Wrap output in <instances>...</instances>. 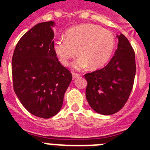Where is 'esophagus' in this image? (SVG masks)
<instances>
[{"label": "esophagus", "instance_id": "1", "mask_svg": "<svg viewBox=\"0 0 150 150\" xmlns=\"http://www.w3.org/2000/svg\"><path fill=\"white\" fill-rule=\"evenodd\" d=\"M72 75H73V79H76L77 77H79V76H80V74H77V73H72Z\"/></svg>", "mask_w": 150, "mask_h": 150}]
</instances>
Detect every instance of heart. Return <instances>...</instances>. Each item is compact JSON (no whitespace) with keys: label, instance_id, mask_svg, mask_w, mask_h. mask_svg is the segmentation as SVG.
<instances>
[{"label":"heart","instance_id":"b5f03b06","mask_svg":"<svg viewBox=\"0 0 150 150\" xmlns=\"http://www.w3.org/2000/svg\"><path fill=\"white\" fill-rule=\"evenodd\" d=\"M115 46L116 40L110 31L86 24L69 29L65 38L55 41L54 50L63 65H68L78 52L79 58L74 62L75 68L80 70L88 65L91 69H97L108 62Z\"/></svg>","mask_w":150,"mask_h":150}]
</instances>
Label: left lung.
I'll return each instance as SVG.
<instances>
[{"label": "left lung", "instance_id": "1", "mask_svg": "<svg viewBox=\"0 0 150 150\" xmlns=\"http://www.w3.org/2000/svg\"><path fill=\"white\" fill-rule=\"evenodd\" d=\"M117 37V50L107 65L84 75L87 100L95 112L102 115L114 114L124 107L134 81V51L125 36Z\"/></svg>", "mask_w": 150, "mask_h": 150}]
</instances>
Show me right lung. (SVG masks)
<instances>
[{
  "label": "right lung",
  "mask_w": 150,
  "mask_h": 150,
  "mask_svg": "<svg viewBox=\"0 0 150 150\" xmlns=\"http://www.w3.org/2000/svg\"><path fill=\"white\" fill-rule=\"evenodd\" d=\"M53 22L36 25L17 43L12 58L13 89L24 107L43 119L56 115L72 74L57 58Z\"/></svg>",
  "instance_id": "add662e5"
}]
</instances>
